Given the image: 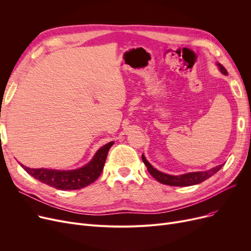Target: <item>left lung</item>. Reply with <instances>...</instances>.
Listing matches in <instances>:
<instances>
[{"label":"left lung","mask_w":251,"mask_h":251,"mask_svg":"<svg viewBox=\"0 0 251 251\" xmlns=\"http://www.w3.org/2000/svg\"><path fill=\"white\" fill-rule=\"evenodd\" d=\"M218 66L220 67L221 72L224 75H227L228 72L225 69L224 66H222L221 64H218ZM142 161L144 163V165L147 166L150 174L155 179L159 181L160 183L166 184V185H170V186H191V185H195V184H199L203 182L204 180L208 179L209 177H212L214 174H216L218 171L223 167V165L217 166L213 169H210L208 171H204V172H193V173H188V174H184V175H180V176H172V175H168L165 173L160 172L156 169H154L148 161L144 155L142 154Z\"/></svg>","instance_id":"left-lung-1"}]
</instances>
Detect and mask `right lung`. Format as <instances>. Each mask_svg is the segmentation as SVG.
<instances>
[{"label": "right lung", "mask_w": 251, "mask_h": 251, "mask_svg": "<svg viewBox=\"0 0 251 251\" xmlns=\"http://www.w3.org/2000/svg\"><path fill=\"white\" fill-rule=\"evenodd\" d=\"M113 144L114 142L112 141L100 148L90 163L77 170L58 171L49 169H30L23 165L21 166L29 175L49 186L61 190L80 189L94 183L100 177L109 150Z\"/></svg>", "instance_id": "right-lung-1"}]
</instances>
